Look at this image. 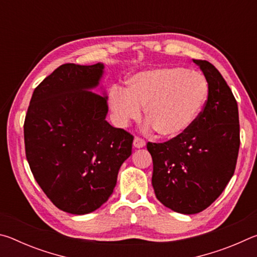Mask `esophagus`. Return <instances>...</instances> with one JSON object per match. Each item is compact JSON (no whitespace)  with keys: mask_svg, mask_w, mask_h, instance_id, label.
I'll list each match as a JSON object with an SVG mask.
<instances>
[{"mask_svg":"<svg viewBox=\"0 0 257 257\" xmlns=\"http://www.w3.org/2000/svg\"><path fill=\"white\" fill-rule=\"evenodd\" d=\"M145 141L141 137H135L134 138V147H136V149H142V147L145 146Z\"/></svg>","mask_w":257,"mask_h":257,"instance_id":"esophagus-1","label":"esophagus"}]
</instances>
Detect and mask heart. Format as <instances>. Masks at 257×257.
<instances>
[{
    "mask_svg": "<svg viewBox=\"0 0 257 257\" xmlns=\"http://www.w3.org/2000/svg\"><path fill=\"white\" fill-rule=\"evenodd\" d=\"M208 96L202 73L182 68H158L138 72L128 80L127 89L113 87L108 103L120 125L141 116L145 106L149 127L160 137L175 139L188 130Z\"/></svg>",
    "mask_w": 257,
    "mask_h": 257,
    "instance_id": "heart-1",
    "label": "heart"
}]
</instances>
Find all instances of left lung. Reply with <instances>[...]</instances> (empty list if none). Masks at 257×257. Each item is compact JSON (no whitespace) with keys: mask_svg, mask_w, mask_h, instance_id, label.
I'll use <instances>...</instances> for the list:
<instances>
[{"mask_svg":"<svg viewBox=\"0 0 257 257\" xmlns=\"http://www.w3.org/2000/svg\"><path fill=\"white\" fill-rule=\"evenodd\" d=\"M194 62L208 85L203 110L180 137L147 143L155 196L182 214L204 211L222 194L234 173L240 145L238 105L231 89L212 63Z\"/></svg>","mask_w":257,"mask_h":257,"instance_id":"left-lung-1","label":"left lung"}]
</instances>
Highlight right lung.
Segmentation results:
<instances>
[{"label": "right lung", "mask_w": 257, "mask_h": 257, "mask_svg": "<svg viewBox=\"0 0 257 257\" xmlns=\"http://www.w3.org/2000/svg\"><path fill=\"white\" fill-rule=\"evenodd\" d=\"M104 66L66 63L35 88L24 123L26 158L54 205L87 214L113 193L134 136L105 120L106 96L88 92Z\"/></svg>", "instance_id": "add662e5"}]
</instances>
